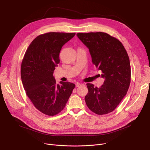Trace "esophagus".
<instances>
[{
    "instance_id": "34e87169",
    "label": "esophagus",
    "mask_w": 150,
    "mask_h": 150,
    "mask_svg": "<svg viewBox=\"0 0 150 150\" xmlns=\"http://www.w3.org/2000/svg\"><path fill=\"white\" fill-rule=\"evenodd\" d=\"M82 85H83V84H81V83H77L76 84V86L77 88H78V87H80L81 86H82Z\"/></svg>"
}]
</instances>
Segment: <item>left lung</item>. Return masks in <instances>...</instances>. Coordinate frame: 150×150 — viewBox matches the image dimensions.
I'll list each match as a JSON object with an SVG mask.
<instances>
[{"label": "left lung", "mask_w": 150, "mask_h": 150, "mask_svg": "<svg viewBox=\"0 0 150 150\" xmlns=\"http://www.w3.org/2000/svg\"><path fill=\"white\" fill-rule=\"evenodd\" d=\"M80 41L89 49L93 64L105 78L100 88L86 84L85 101L98 115L111 112L126 96L131 82V66L124 46L117 39L103 32L78 33Z\"/></svg>", "instance_id": "left-lung-1"}]
</instances>
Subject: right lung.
I'll return each mask as SVG.
<instances>
[{"instance_id":"add662e5","label":"right lung","mask_w":150,"mask_h":150,"mask_svg":"<svg viewBox=\"0 0 150 150\" xmlns=\"http://www.w3.org/2000/svg\"><path fill=\"white\" fill-rule=\"evenodd\" d=\"M75 35L58 32L39 35L23 57L21 69L23 88L35 107L45 115L53 116L63 110L75 88L70 82L57 84L53 75L62 47Z\"/></svg>"}]
</instances>
